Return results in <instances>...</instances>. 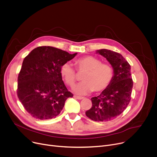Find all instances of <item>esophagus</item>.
<instances>
[{"mask_svg": "<svg viewBox=\"0 0 157 157\" xmlns=\"http://www.w3.org/2000/svg\"><path fill=\"white\" fill-rule=\"evenodd\" d=\"M74 98H77V99H78V100H81V99H83V97L77 96V95H74Z\"/></svg>", "mask_w": 157, "mask_h": 157, "instance_id": "34e87169", "label": "esophagus"}]
</instances>
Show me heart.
I'll return each instance as SVG.
<instances>
[{
	"mask_svg": "<svg viewBox=\"0 0 157 157\" xmlns=\"http://www.w3.org/2000/svg\"><path fill=\"white\" fill-rule=\"evenodd\" d=\"M78 71H86L82 77L83 81L74 86L73 91L77 94L85 95L92 92H100L111 84L114 76L111 66L93 56L81 57L74 61ZM60 74L69 86H73L76 81L75 69L68 62L60 67Z\"/></svg>",
	"mask_w": 157,
	"mask_h": 157,
	"instance_id": "heart-1",
	"label": "heart"
}]
</instances>
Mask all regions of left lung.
<instances>
[{
    "mask_svg": "<svg viewBox=\"0 0 157 157\" xmlns=\"http://www.w3.org/2000/svg\"><path fill=\"white\" fill-rule=\"evenodd\" d=\"M107 59L114 71L109 86L97 97L91 98L92 106L86 111V117L95 121H108L121 114L130 102L133 81L130 65L123 56L106 49L97 51Z\"/></svg>",
    "mask_w": 157,
    "mask_h": 157,
    "instance_id": "left-lung-1",
    "label": "left lung"
}]
</instances>
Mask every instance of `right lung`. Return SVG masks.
I'll return each instance as SVG.
<instances>
[{"mask_svg": "<svg viewBox=\"0 0 157 157\" xmlns=\"http://www.w3.org/2000/svg\"><path fill=\"white\" fill-rule=\"evenodd\" d=\"M76 55L52 46H39L25 58L18 77L17 95L32 117L39 120L55 118L65 101L73 97L64 85L60 67Z\"/></svg>", "mask_w": 157, "mask_h": 157, "instance_id": "right-lung-1", "label": "right lung"}]
</instances>
